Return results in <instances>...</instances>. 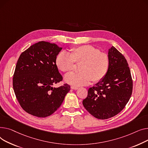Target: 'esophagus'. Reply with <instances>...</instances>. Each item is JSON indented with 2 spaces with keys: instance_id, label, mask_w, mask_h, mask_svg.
Masks as SVG:
<instances>
[{
  "instance_id": "esophagus-1",
  "label": "esophagus",
  "mask_w": 148,
  "mask_h": 148,
  "mask_svg": "<svg viewBox=\"0 0 148 148\" xmlns=\"http://www.w3.org/2000/svg\"><path fill=\"white\" fill-rule=\"evenodd\" d=\"M71 89H72V90H77V89H78V88H77V87H76V86H71Z\"/></svg>"
}]
</instances>
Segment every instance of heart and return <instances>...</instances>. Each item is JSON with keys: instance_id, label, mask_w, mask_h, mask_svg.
Masks as SVG:
<instances>
[{"instance_id": "b5f03b06", "label": "heart", "mask_w": 148, "mask_h": 148, "mask_svg": "<svg viewBox=\"0 0 148 148\" xmlns=\"http://www.w3.org/2000/svg\"><path fill=\"white\" fill-rule=\"evenodd\" d=\"M75 63L80 64L78 73L65 76L64 81L70 85L80 86L89 84L91 81L98 82L106 75L110 64L108 56L91 45L73 48L69 53L62 51L56 58L58 68L63 72L72 71Z\"/></svg>"}]
</instances>
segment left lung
Returning <instances> with one entry per match:
<instances>
[{
	"mask_svg": "<svg viewBox=\"0 0 148 148\" xmlns=\"http://www.w3.org/2000/svg\"><path fill=\"white\" fill-rule=\"evenodd\" d=\"M110 64L102 80L90 88L82 101L84 108L93 116L106 119L117 115L129 101L133 81L124 56L112 46L108 50Z\"/></svg>",
	"mask_w": 148,
	"mask_h": 148,
	"instance_id": "obj_1",
	"label": "left lung"
}]
</instances>
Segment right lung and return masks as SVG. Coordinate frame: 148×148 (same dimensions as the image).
Segmentation results:
<instances>
[{
  "instance_id": "1",
  "label": "right lung",
  "mask_w": 148,
  "mask_h": 148,
  "mask_svg": "<svg viewBox=\"0 0 148 148\" xmlns=\"http://www.w3.org/2000/svg\"><path fill=\"white\" fill-rule=\"evenodd\" d=\"M62 48L56 43L39 42L20 55L13 77V88L21 108L40 118L52 115L62 105L71 86L53 85L62 81L56 64Z\"/></svg>"
}]
</instances>
